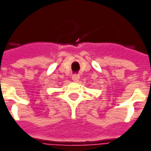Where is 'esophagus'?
<instances>
[{"instance_id":"1","label":"esophagus","mask_w":151,"mask_h":151,"mask_svg":"<svg viewBox=\"0 0 151 151\" xmlns=\"http://www.w3.org/2000/svg\"><path fill=\"white\" fill-rule=\"evenodd\" d=\"M79 78H80V76H79L78 74H73V75L72 76V79L74 82H78L79 80Z\"/></svg>"}]
</instances>
